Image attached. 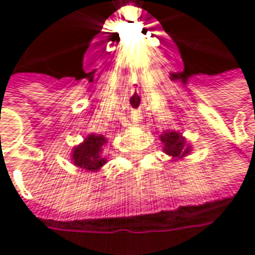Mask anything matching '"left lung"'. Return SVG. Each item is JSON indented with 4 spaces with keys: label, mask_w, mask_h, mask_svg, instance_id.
Wrapping results in <instances>:
<instances>
[{
    "label": "left lung",
    "mask_w": 255,
    "mask_h": 255,
    "mask_svg": "<svg viewBox=\"0 0 255 255\" xmlns=\"http://www.w3.org/2000/svg\"><path fill=\"white\" fill-rule=\"evenodd\" d=\"M160 139L164 143V153L171 155L172 158H182L191 151V146L187 144L185 137H182L178 131H164Z\"/></svg>",
    "instance_id": "left-lung-1"
}]
</instances>
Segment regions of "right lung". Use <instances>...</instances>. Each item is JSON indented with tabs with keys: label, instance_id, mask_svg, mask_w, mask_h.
Segmentation results:
<instances>
[{
	"label": "right lung",
	"instance_id": "obj_1",
	"mask_svg": "<svg viewBox=\"0 0 255 255\" xmlns=\"http://www.w3.org/2000/svg\"><path fill=\"white\" fill-rule=\"evenodd\" d=\"M105 143L107 139L102 134L87 136L83 143L73 150V163L87 171H98L107 163V158L102 155V147Z\"/></svg>",
	"mask_w": 255,
	"mask_h": 255
}]
</instances>
